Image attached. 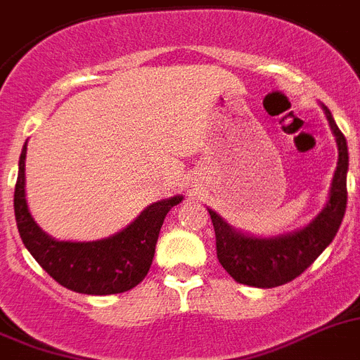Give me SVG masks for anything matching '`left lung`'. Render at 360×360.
Returning <instances> with one entry per match:
<instances>
[{
  "mask_svg": "<svg viewBox=\"0 0 360 360\" xmlns=\"http://www.w3.org/2000/svg\"><path fill=\"white\" fill-rule=\"evenodd\" d=\"M324 110L331 131L337 138L339 162L331 182L330 202L309 226L291 235L275 236V238H251L236 233L214 211H210L214 236H217L218 262L222 264V268L238 284L276 288L291 282L317 260L319 255L326 250L339 231L348 202V187H346L348 146L344 134L335 124L330 109L324 107Z\"/></svg>",
  "mask_w": 360,
  "mask_h": 360,
  "instance_id": "obj_1",
  "label": "left lung"
}]
</instances>
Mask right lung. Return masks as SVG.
<instances>
[{
    "label": "right lung",
    "instance_id": "obj_1",
    "mask_svg": "<svg viewBox=\"0 0 360 360\" xmlns=\"http://www.w3.org/2000/svg\"><path fill=\"white\" fill-rule=\"evenodd\" d=\"M27 143L20 156L14 189V213L21 240L36 262L67 290L85 295H112L133 290L146 278L164 218L182 196L149 205L118 235L98 242H58L36 226L25 200Z\"/></svg>",
    "mask_w": 360,
    "mask_h": 360
}]
</instances>
